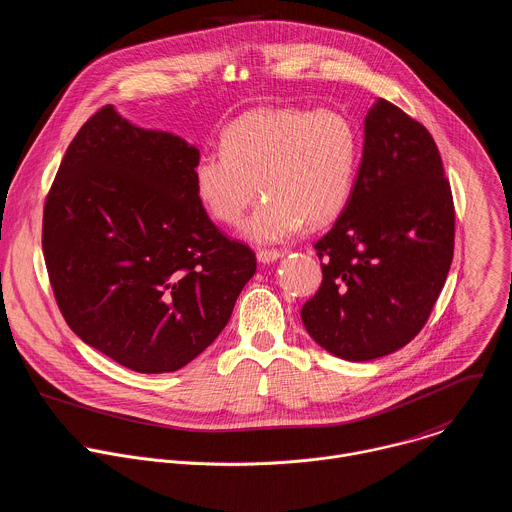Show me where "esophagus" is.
<instances>
[{"instance_id":"34e87169","label":"esophagus","mask_w":512,"mask_h":512,"mask_svg":"<svg viewBox=\"0 0 512 512\" xmlns=\"http://www.w3.org/2000/svg\"><path fill=\"white\" fill-rule=\"evenodd\" d=\"M279 257H283V253L277 251V249H259V251H257L259 263H273V261H277Z\"/></svg>"}]
</instances>
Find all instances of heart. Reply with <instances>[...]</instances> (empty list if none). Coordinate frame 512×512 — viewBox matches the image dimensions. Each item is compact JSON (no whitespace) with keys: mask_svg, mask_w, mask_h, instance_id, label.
<instances>
[{"mask_svg":"<svg viewBox=\"0 0 512 512\" xmlns=\"http://www.w3.org/2000/svg\"><path fill=\"white\" fill-rule=\"evenodd\" d=\"M221 150L197 160V197L217 223L237 227L257 191L265 193L245 227L255 243L285 241L305 221L311 227L333 221L348 207L358 179V128L329 108L249 110L227 126Z\"/></svg>","mask_w":512,"mask_h":512,"instance_id":"b5f03b06","label":"heart"}]
</instances>
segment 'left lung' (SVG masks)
<instances>
[{
    "mask_svg": "<svg viewBox=\"0 0 512 512\" xmlns=\"http://www.w3.org/2000/svg\"><path fill=\"white\" fill-rule=\"evenodd\" d=\"M313 247L323 281L301 321L323 350L368 362L420 333L450 271L454 203L432 134L392 102L370 108L352 199Z\"/></svg>",
    "mask_w": 512,
    "mask_h": 512,
    "instance_id": "obj_1",
    "label": "left lung"
}]
</instances>
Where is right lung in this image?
Masks as SVG:
<instances>
[{"label":"right lung","instance_id":"obj_1","mask_svg":"<svg viewBox=\"0 0 512 512\" xmlns=\"http://www.w3.org/2000/svg\"><path fill=\"white\" fill-rule=\"evenodd\" d=\"M199 150L112 106L70 142L44 205L58 307L84 344L140 374L175 372L227 325L257 269L195 191Z\"/></svg>","mask_w":512,"mask_h":512}]
</instances>
